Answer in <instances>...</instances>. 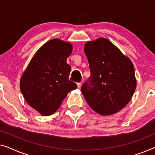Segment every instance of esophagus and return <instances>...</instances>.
<instances>
[{
  "mask_svg": "<svg viewBox=\"0 0 155 155\" xmlns=\"http://www.w3.org/2000/svg\"><path fill=\"white\" fill-rule=\"evenodd\" d=\"M78 89L81 88V83H80H80H78Z\"/></svg>",
  "mask_w": 155,
  "mask_h": 155,
  "instance_id": "34e87169",
  "label": "esophagus"
}]
</instances>
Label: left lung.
<instances>
[{
    "label": "left lung",
    "instance_id": "8db88e82",
    "mask_svg": "<svg viewBox=\"0 0 155 155\" xmlns=\"http://www.w3.org/2000/svg\"><path fill=\"white\" fill-rule=\"evenodd\" d=\"M91 75L81 91L90 107L100 115L109 116L126 107L136 89L134 65L109 39L87 41L84 47Z\"/></svg>",
    "mask_w": 155,
    "mask_h": 155
}]
</instances>
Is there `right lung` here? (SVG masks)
<instances>
[{
  "label": "right lung",
  "instance_id": "obj_1",
  "mask_svg": "<svg viewBox=\"0 0 155 155\" xmlns=\"http://www.w3.org/2000/svg\"><path fill=\"white\" fill-rule=\"evenodd\" d=\"M73 48L71 42L49 40L37 50L21 76L25 101L42 116L56 112L68 92L78 87L69 80L71 67L66 62Z\"/></svg>",
  "mask_w": 155,
  "mask_h": 155
}]
</instances>
